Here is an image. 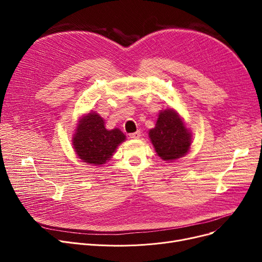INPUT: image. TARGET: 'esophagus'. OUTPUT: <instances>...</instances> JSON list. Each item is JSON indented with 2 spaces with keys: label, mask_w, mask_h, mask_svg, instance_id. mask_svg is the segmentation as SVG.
Returning a JSON list of instances; mask_svg holds the SVG:
<instances>
[{
  "label": "esophagus",
  "mask_w": 262,
  "mask_h": 262,
  "mask_svg": "<svg viewBox=\"0 0 262 262\" xmlns=\"http://www.w3.org/2000/svg\"><path fill=\"white\" fill-rule=\"evenodd\" d=\"M140 137H141L140 130L136 132V133H133V134H129V138H132V139H139Z\"/></svg>",
  "instance_id": "esophagus-1"
}]
</instances>
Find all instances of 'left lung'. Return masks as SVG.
Masks as SVG:
<instances>
[{
    "mask_svg": "<svg viewBox=\"0 0 262 262\" xmlns=\"http://www.w3.org/2000/svg\"><path fill=\"white\" fill-rule=\"evenodd\" d=\"M148 137L157 155L164 161L184 157L192 144V133L184 118L173 108L160 110L155 127L148 130Z\"/></svg>",
    "mask_w": 262,
    "mask_h": 262,
    "instance_id": "obj_1",
    "label": "left lung"
}]
</instances>
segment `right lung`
I'll use <instances>...</instances> for the list:
<instances>
[{"label": "right lung", "mask_w": 262, "mask_h": 262, "mask_svg": "<svg viewBox=\"0 0 262 262\" xmlns=\"http://www.w3.org/2000/svg\"><path fill=\"white\" fill-rule=\"evenodd\" d=\"M125 139L126 136L119 128L107 129L104 119L91 110L78 119L72 145L80 160L93 166H103Z\"/></svg>", "instance_id": "right-lung-1"}]
</instances>
